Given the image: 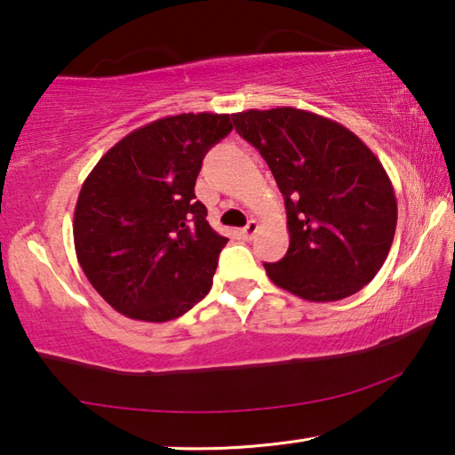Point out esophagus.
Here are the masks:
<instances>
[{
  "mask_svg": "<svg viewBox=\"0 0 455 455\" xmlns=\"http://www.w3.org/2000/svg\"><path fill=\"white\" fill-rule=\"evenodd\" d=\"M257 230H259V225H257L255 220H251L249 225H246L244 228H241V235H243L244 241H251V238L257 235Z\"/></svg>",
  "mask_w": 455,
  "mask_h": 455,
  "instance_id": "1",
  "label": "esophagus"
}]
</instances>
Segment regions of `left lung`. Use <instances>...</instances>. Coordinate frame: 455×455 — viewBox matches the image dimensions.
I'll return each instance as SVG.
<instances>
[{"instance_id": "left-lung-1", "label": "left lung", "mask_w": 455, "mask_h": 455, "mask_svg": "<svg viewBox=\"0 0 455 455\" xmlns=\"http://www.w3.org/2000/svg\"><path fill=\"white\" fill-rule=\"evenodd\" d=\"M233 122L284 196L289 251L265 263L268 279L315 303L363 289L387 259L397 225L394 184L375 154L339 122L299 108L246 110Z\"/></svg>"}]
</instances>
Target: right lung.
<instances>
[{"label": "right lung", "mask_w": 455, "mask_h": 455, "mask_svg": "<svg viewBox=\"0 0 455 455\" xmlns=\"http://www.w3.org/2000/svg\"><path fill=\"white\" fill-rule=\"evenodd\" d=\"M230 130V114L154 120L114 144L84 180L76 257L118 313L164 323L211 291L228 238L209 225L195 184L204 154Z\"/></svg>", "instance_id": "obj_1"}]
</instances>
